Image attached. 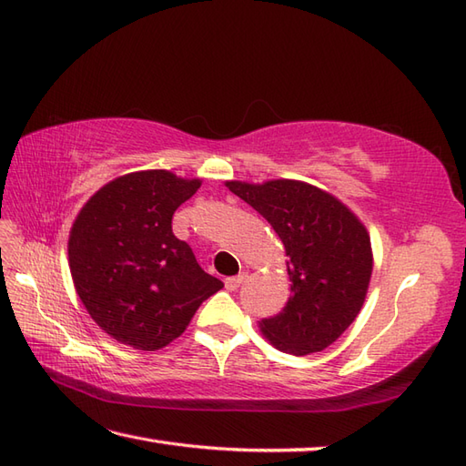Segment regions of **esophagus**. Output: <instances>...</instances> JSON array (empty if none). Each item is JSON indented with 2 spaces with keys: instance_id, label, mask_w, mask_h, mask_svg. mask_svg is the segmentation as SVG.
Here are the masks:
<instances>
[{
  "instance_id": "obj_1",
  "label": "esophagus",
  "mask_w": 466,
  "mask_h": 466,
  "mask_svg": "<svg viewBox=\"0 0 466 466\" xmlns=\"http://www.w3.org/2000/svg\"><path fill=\"white\" fill-rule=\"evenodd\" d=\"M246 278H248L246 272L238 274V276H232V278H226V279H224V286H226V289H228V291H236L238 288H240V284L244 282Z\"/></svg>"
}]
</instances>
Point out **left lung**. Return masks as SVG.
<instances>
[{
	"instance_id": "left-lung-1",
	"label": "left lung",
	"mask_w": 466,
	"mask_h": 466,
	"mask_svg": "<svg viewBox=\"0 0 466 466\" xmlns=\"http://www.w3.org/2000/svg\"><path fill=\"white\" fill-rule=\"evenodd\" d=\"M226 187L264 216L288 256V304L259 321V331L296 357L329 348L370 289L373 250L365 224L338 197L304 180H226Z\"/></svg>"
}]
</instances>
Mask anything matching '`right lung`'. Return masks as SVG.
Returning a JSON list of instances; mask_svg holds the SVG:
<instances>
[{
    "mask_svg": "<svg viewBox=\"0 0 466 466\" xmlns=\"http://www.w3.org/2000/svg\"><path fill=\"white\" fill-rule=\"evenodd\" d=\"M165 168L116 177L83 204L69 232V269L91 319L118 343L157 351L184 333L224 284L172 234V214L200 188Z\"/></svg>",
    "mask_w": 466,
    "mask_h": 466,
    "instance_id": "add662e5",
    "label": "right lung"
}]
</instances>
